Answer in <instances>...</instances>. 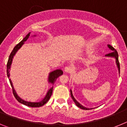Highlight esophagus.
Returning a JSON list of instances; mask_svg holds the SVG:
<instances>
[{"label": "esophagus", "mask_w": 127, "mask_h": 127, "mask_svg": "<svg viewBox=\"0 0 127 127\" xmlns=\"http://www.w3.org/2000/svg\"><path fill=\"white\" fill-rule=\"evenodd\" d=\"M65 71L67 73H71L73 71V68L70 66H67L65 67Z\"/></svg>", "instance_id": "obj_1"}]
</instances>
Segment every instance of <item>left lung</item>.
<instances>
[{"label": "left lung", "mask_w": 127, "mask_h": 127, "mask_svg": "<svg viewBox=\"0 0 127 127\" xmlns=\"http://www.w3.org/2000/svg\"><path fill=\"white\" fill-rule=\"evenodd\" d=\"M107 46H108V48H109L110 50H111L113 51H111V52L107 54V55H106L105 56H108V57H114V58H116V64H117L118 67L119 71H120V62H119V60H118V54L117 51H116V50H115V49H114V48H113V46H111V45H107ZM70 95H71L72 98V100H73L75 104H76V105H77V107H79V108L82 109L89 110V109L86 108V107H83V106L82 105H81V104H79L78 102L76 101V100L75 99L74 97H73V95H72V93L71 90H70Z\"/></svg>", "instance_id": "8db88e82"}]
</instances>
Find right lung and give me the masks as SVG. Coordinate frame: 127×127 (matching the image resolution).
<instances>
[{
  "instance_id": "add662e5",
  "label": "right lung",
  "mask_w": 127,
  "mask_h": 127,
  "mask_svg": "<svg viewBox=\"0 0 127 127\" xmlns=\"http://www.w3.org/2000/svg\"><path fill=\"white\" fill-rule=\"evenodd\" d=\"M30 35V32L29 33H28V34L27 35V36H26L25 37L24 39L21 41V42H19L17 45L14 47V49H13V51H12V52H11V54H10L9 57V59H8V61H7V77H9V69H10V66H11V62H12V60H13V56L15 55L16 52L18 51V50H19V49L21 48V46H22L23 44H24L25 41H26L28 39H29ZM62 74H63V71L62 70H60V69H58V70H55V71L52 72H51L50 74V77H49V81H50V83H54L55 82V81L57 80V77H58L60 76H61ZM9 80L10 84H11L12 89H13V95H14V97L16 98V99L19 102L22 103V104H24V105H27V106H29V107H41V106H42V105H44V104H46V103L48 102V101L49 100L50 97H51V95H52L53 88H51L49 90L48 92L47 93L46 96L44 97V98L42 100V101L39 102H30L25 101V100H22V98H20V97L18 96L16 93V92L14 91V88H13V84H12V82H11V79H9Z\"/></svg>"
}]
</instances>
